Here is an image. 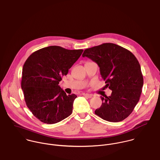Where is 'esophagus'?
<instances>
[{"label":"esophagus","instance_id":"34e87169","mask_svg":"<svg viewBox=\"0 0 160 160\" xmlns=\"http://www.w3.org/2000/svg\"><path fill=\"white\" fill-rule=\"evenodd\" d=\"M82 95L84 96H85L86 98H91L92 97V94H85V93H83Z\"/></svg>","mask_w":160,"mask_h":160}]
</instances>
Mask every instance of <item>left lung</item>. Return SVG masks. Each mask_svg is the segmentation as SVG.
I'll list each match as a JSON object with an SVG mask.
<instances>
[{
    "label": "left lung",
    "mask_w": 160,
    "mask_h": 160,
    "mask_svg": "<svg viewBox=\"0 0 160 160\" xmlns=\"http://www.w3.org/2000/svg\"><path fill=\"white\" fill-rule=\"evenodd\" d=\"M82 57L98 65L105 87L112 91L110 96H101L102 105L95 114L109 122L124 120L133 111L142 92L143 78L138 59L129 51L112 43L86 49Z\"/></svg>",
    "instance_id": "left-lung-1"
}]
</instances>
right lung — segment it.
<instances>
[{"mask_svg":"<svg viewBox=\"0 0 160 160\" xmlns=\"http://www.w3.org/2000/svg\"><path fill=\"white\" fill-rule=\"evenodd\" d=\"M82 52L52 46L33 52L26 61L21 88L27 106L41 121L55 124L71 114L77 96L66 95L58 84Z\"/></svg>","mask_w":160,"mask_h":160,"instance_id":"right-lung-1","label":"right lung"}]
</instances>
